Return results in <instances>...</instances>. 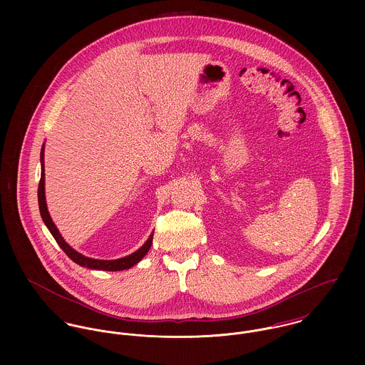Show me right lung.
<instances>
[{
    "label": "right lung",
    "mask_w": 365,
    "mask_h": 365,
    "mask_svg": "<svg viewBox=\"0 0 365 365\" xmlns=\"http://www.w3.org/2000/svg\"><path fill=\"white\" fill-rule=\"evenodd\" d=\"M45 149L42 146V150H41V165H42V173H41V181H39V188H38V201H39V210H41V216L45 222V225L48 226L49 232L52 233L54 240L57 242V245L61 247V250L74 261L77 262L78 265L81 267H87V268H91V269H103V271H122V269H128L130 267H133L135 264H138L139 261L142 260L146 253L150 250V246H152V242H153V233L150 235V237L148 239V242L139 249L136 250L135 253L123 257V259H118V260H97V259H90V257H86L83 256L81 253L76 252L73 247H70L66 240L61 237L60 232L57 230L56 225L53 223L52 217L49 215V210H48V205H46V197H45V160H43V153Z\"/></svg>",
    "instance_id": "obj_1"
}]
</instances>
